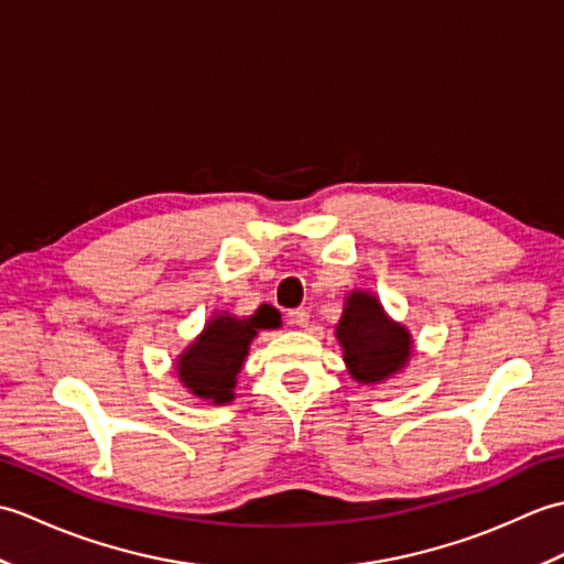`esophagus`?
<instances>
[{
  "label": "esophagus",
  "instance_id": "esophagus-1",
  "mask_svg": "<svg viewBox=\"0 0 564 564\" xmlns=\"http://www.w3.org/2000/svg\"><path fill=\"white\" fill-rule=\"evenodd\" d=\"M289 322H291V325H295V327H307L310 313H307V310H303V307L291 310V313H289Z\"/></svg>",
  "mask_w": 564,
  "mask_h": 564
}]
</instances>
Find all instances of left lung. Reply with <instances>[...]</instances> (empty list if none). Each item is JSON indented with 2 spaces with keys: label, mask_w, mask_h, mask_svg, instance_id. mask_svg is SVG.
I'll return each instance as SVG.
<instances>
[{
  "label": "left lung",
  "mask_w": 564,
  "mask_h": 564,
  "mask_svg": "<svg viewBox=\"0 0 564 564\" xmlns=\"http://www.w3.org/2000/svg\"><path fill=\"white\" fill-rule=\"evenodd\" d=\"M337 339L351 378L364 386H376L400 373L412 356V334L390 319L378 297L368 291L346 295Z\"/></svg>",
  "instance_id": "1"
}]
</instances>
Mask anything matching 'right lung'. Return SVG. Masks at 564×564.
<instances>
[{
    "instance_id": "right-lung-1",
    "label": "right lung",
    "mask_w": 564,
    "mask_h": 564,
    "mask_svg": "<svg viewBox=\"0 0 564 564\" xmlns=\"http://www.w3.org/2000/svg\"><path fill=\"white\" fill-rule=\"evenodd\" d=\"M281 313L271 305H261L251 317L215 315L176 358V376L198 400L227 404L235 400L237 373L245 366L249 344L259 329H279Z\"/></svg>"
}]
</instances>
